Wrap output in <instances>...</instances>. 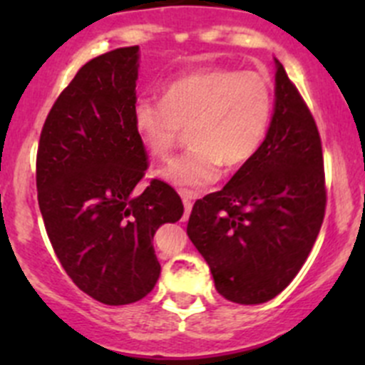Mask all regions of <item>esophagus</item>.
<instances>
[{
  "mask_svg": "<svg viewBox=\"0 0 365 365\" xmlns=\"http://www.w3.org/2000/svg\"><path fill=\"white\" fill-rule=\"evenodd\" d=\"M182 201H183V208H185V213H183V217H189L190 212H192V196H189V194H183L182 196Z\"/></svg>",
  "mask_w": 365,
  "mask_h": 365,
  "instance_id": "obj_1",
  "label": "esophagus"
}]
</instances>
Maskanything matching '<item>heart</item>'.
<instances>
[{"label": "heart", "instance_id": "1", "mask_svg": "<svg viewBox=\"0 0 365 365\" xmlns=\"http://www.w3.org/2000/svg\"><path fill=\"white\" fill-rule=\"evenodd\" d=\"M274 114L270 81L257 72L205 68L165 86L162 101L139 98L132 123L148 152L169 159L183 130L192 148L157 175L182 192H200L220 178L222 165L251 162L267 139Z\"/></svg>", "mask_w": 365, "mask_h": 365}]
</instances>
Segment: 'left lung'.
I'll use <instances>...</instances> for the list:
<instances>
[{
	"mask_svg": "<svg viewBox=\"0 0 365 365\" xmlns=\"http://www.w3.org/2000/svg\"><path fill=\"white\" fill-rule=\"evenodd\" d=\"M267 139L222 190L197 200L187 235L215 289L235 304H263L295 279L327 206L318 127L279 61Z\"/></svg>",
	"mask_w": 365,
	"mask_h": 365,
	"instance_id": "1",
	"label": "left lung"
}]
</instances>
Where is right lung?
Masks as SVG:
<instances>
[{
  "label": "right lung",
  "mask_w": 365,
  "mask_h": 365,
  "mask_svg": "<svg viewBox=\"0 0 365 365\" xmlns=\"http://www.w3.org/2000/svg\"><path fill=\"white\" fill-rule=\"evenodd\" d=\"M139 47L83 65L46 118L36 194L47 237L73 284L106 305L148 295L160 275L153 235L183 215L176 190L152 178L132 123Z\"/></svg>",
  "instance_id": "obj_1"
}]
</instances>
